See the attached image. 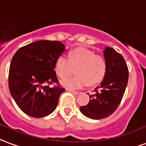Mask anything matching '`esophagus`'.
I'll return each mask as SVG.
<instances>
[{
  "label": "esophagus",
  "instance_id": "obj_1",
  "mask_svg": "<svg viewBox=\"0 0 146 146\" xmlns=\"http://www.w3.org/2000/svg\"><path fill=\"white\" fill-rule=\"evenodd\" d=\"M66 91H68V92H70V93H72L73 94H74V95H77V94H79V92H77V91H74V90H69V89H67L66 90Z\"/></svg>",
  "mask_w": 146,
  "mask_h": 146
}]
</instances>
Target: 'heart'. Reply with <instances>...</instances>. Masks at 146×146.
I'll return each instance as SVG.
<instances>
[{"label": "heart", "mask_w": 146, "mask_h": 146, "mask_svg": "<svg viewBox=\"0 0 146 146\" xmlns=\"http://www.w3.org/2000/svg\"><path fill=\"white\" fill-rule=\"evenodd\" d=\"M76 76L61 80V85L69 90L80 89L86 84L95 85L105 76L106 62L102 56L95 55L93 51L86 48H76L70 52L69 59L60 56L55 62L57 76L64 78L73 73Z\"/></svg>", "instance_id": "b5f03b06"}]
</instances>
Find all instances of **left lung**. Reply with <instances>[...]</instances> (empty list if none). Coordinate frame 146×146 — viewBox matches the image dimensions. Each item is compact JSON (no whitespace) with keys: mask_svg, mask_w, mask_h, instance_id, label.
<instances>
[{"mask_svg":"<svg viewBox=\"0 0 146 146\" xmlns=\"http://www.w3.org/2000/svg\"><path fill=\"white\" fill-rule=\"evenodd\" d=\"M106 62L104 78L90 95L87 105L80 106L83 115L92 119L108 117L115 111L122 100L129 80V70L125 60L113 48L106 46L103 50Z\"/></svg>","mask_w":146,"mask_h":146,"instance_id":"1","label":"left lung"}]
</instances>
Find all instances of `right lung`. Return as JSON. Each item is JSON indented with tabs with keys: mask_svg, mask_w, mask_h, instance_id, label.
<instances>
[{
	"mask_svg": "<svg viewBox=\"0 0 146 146\" xmlns=\"http://www.w3.org/2000/svg\"><path fill=\"white\" fill-rule=\"evenodd\" d=\"M65 48L60 41L38 40L20 48L13 56L9 90L17 105L27 115L44 117L57 106L65 89L51 87L50 84L58 83L55 62Z\"/></svg>",
	"mask_w": 146,
	"mask_h": 146,
	"instance_id": "obj_1",
	"label": "right lung"
}]
</instances>
